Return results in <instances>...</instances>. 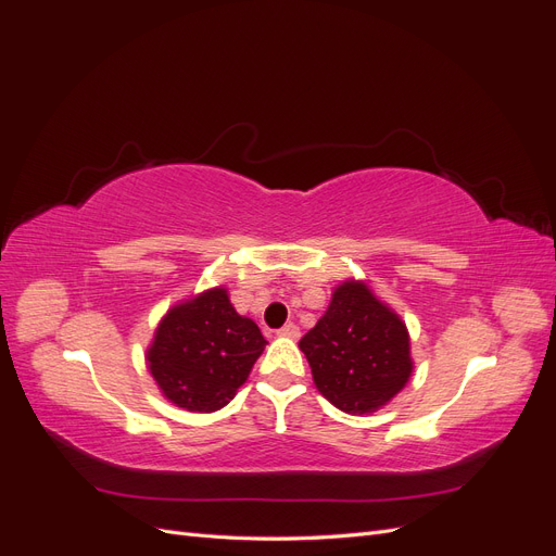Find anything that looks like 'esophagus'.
I'll return each mask as SVG.
<instances>
[{
    "mask_svg": "<svg viewBox=\"0 0 556 556\" xmlns=\"http://www.w3.org/2000/svg\"><path fill=\"white\" fill-rule=\"evenodd\" d=\"M278 336H285V339H299V327L296 325H285L278 329Z\"/></svg>",
    "mask_w": 556,
    "mask_h": 556,
    "instance_id": "obj_1",
    "label": "esophagus"
}]
</instances>
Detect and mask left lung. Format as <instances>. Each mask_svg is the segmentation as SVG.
<instances>
[{
    "label": "left lung",
    "mask_w": 556,
    "mask_h": 556,
    "mask_svg": "<svg viewBox=\"0 0 556 556\" xmlns=\"http://www.w3.org/2000/svg\"><path fill=\"white\" fill-rule=\"evenodd\" d=\"M299 348L319 394L350 415L376 413L413 374L406 325L359 280L333 290L327 313Z\"/></svg>",
    "instance_id": "8db88e82"
}]
</instances>
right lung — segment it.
<instances>
[{"instance_id":"1","label":"right lung","mask_w":556,"mask_h":556,"mask_svg":"<svg viewBox=\"0 0 556 556\" xmlns=\"http://www.w3.org/2000/svg\"><path fill=\"white\" fill-rule=\"evenodd\" d=\"M266 339L250 317L233 311L225 288H213L162 317L148 368L178 408L213 413L248 380Z\"/></svg>"}]
</instances>
